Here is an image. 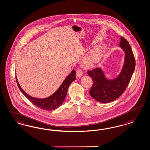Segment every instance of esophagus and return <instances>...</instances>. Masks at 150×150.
Here are the masks:
<instances>
[{"label":"esophagus","mask_w":150,"mask_h":150,"mask_svg":"<svg viewBox=\"0 0 150 150\" xmlns=\"http://www.w3.org/2000/svg\"><path fill=\"white\" fill-rule=\"evenodd\" d=\"M82 74H83L82 71L80 69H78L77 71H76V76L77 77H81L82 76Z\"/></svg>","instance_id":"1"}]
</instances>
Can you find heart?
Wrapping results in <instances>:
<instances>
[{"mask_svg":"<svg viewBox=\"0 0 150 150\" xmlns=\"http://www.w3.org/2000/svg\"><path fill=\"white\" fill-rule=\"evenodd\" d=\"M105 45H100L95 46L84 57L83 59V64L87 67L95 66L102 59L105 54Z\"/></svg>","mask_w":150,"mask_h":150,"instance_id":"heart-1","label":"heart"}]
</instances>
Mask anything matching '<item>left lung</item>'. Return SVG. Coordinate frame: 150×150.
I'll return each mask as SVG.
<instances>
[{
  "label": "left lung",
  "mask_w": 150,
  "mask_h": 150,
  "mask_svg": "<svg viewBox=\"0 0 150 150\" xmlns=\"http://www.w3.org/2000/svg\"><path fill=\"white\" fill-rule=\"evenodd\" d=\"M119 47L125 53L122 69L118 76L111 79L106 77L100 68L88 71V75L93 80V85L89 91L91 97L100 103H109L117 99L123 93L131 80L135 68V60L129 42L123 37Z\"/></svg>",
  "instance_id": "8db88e82"
}]
</instances>
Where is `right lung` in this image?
Masks as SVG:
<instances>
[{
	"label": "right lung",
	"mask_w": 150,
	"mask_h": 150,
	"mask_svg": "<svg viewBox=\"0 0 150 150\" xmlns=\"http://www.w3.org/2000/svg\"><path fill=\"white\" fill-rule=\"evenodd\" d=\"M75 74V70H73L71 73L65 78L58 89L53 94L45 98H37L28 95L20 86L16 76V80L20 91L33 105L40 108V109L46 110H52L57 109L63 104L67 94L69 87L71 83L76 79Z\"/></svg>",
	"instance_id": "add662e5"
}]
</instances>
